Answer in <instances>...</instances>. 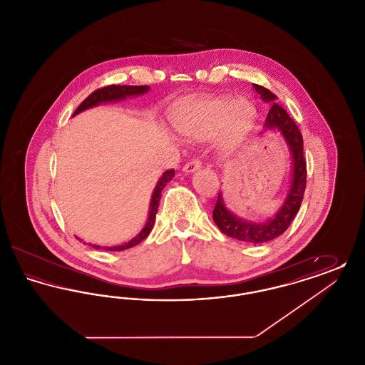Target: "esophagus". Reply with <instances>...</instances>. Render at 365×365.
Returning <instances> with one entry per match:
<instances>
[{"instance_id": "1", "label": "esophagus", "mask_w": 365, "mask_h": 365, "mask_svg": "<svg viewBox=\"0 0 365 365\" xmlns=\"http://www.w3.org/2000/svg\"><path fill=\"white\" fill-rule=\"evenodd\" d=\"M200 168H201V161L197 160V158H192L187 164H185L183 173H185V174H191V173H194V171H197V170H200Z\"/></svg>"}]
</instances>
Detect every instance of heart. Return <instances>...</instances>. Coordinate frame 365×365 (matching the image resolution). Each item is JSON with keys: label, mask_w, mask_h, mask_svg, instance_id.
<instances>
[{"label": "heart", "mask_w": 365, "mask_h": 365, "mask_svg": "<svg viewBox=\"0 0 365 365\" xmlns=\"http://www.w3.org/2000/svg\"><path fill=\"white\" fill-rule=\"evenodd\" d=\"M255 118L256 109L247 100L210 98L178 106L171 122L185 138L202 140L217 134L219 150L231 153L247 138Z\"/></svg>", "instance_id": "obj_1"}]
</instances>
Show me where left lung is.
Returning a JSON list of instances; mask_svg holds the SVG:
<instances>
[{"instance_id":"1","label":"left lung","mask_w":365,"mask_h":365,"mask_svg":"<svg viewBox=\"0 0 365 365\" xmlns=\"http://www.w3.org/2000/svg\"><path fill=\"white\" fill-rule=\"evenodd\" d=\"M253 87L257 91V94H260L261 100L264 103L271 104V109L268 112L261 134H264L265 131H278L289 148L292 158L290 186L282 202V207L272 217L267 220L252 222L240 217L238 215L227 208L222 191L217 195V202L212 215L216 226L219 227V230L223 234H226L227 237H231L242 242L257 245L275 240L277 237L282 235L293 222L301 207L307 186V161L304 158L302 135L294 120L289 116V113L275 103L278 97L268 88L260 85L253 83Z\"/></svg>"}]
</instances>
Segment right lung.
Returning a JSON list of instances; mask_svg holds the SVG:
<instances>
[{
    "label": "right lung",
    "mask_w": 365,
    "mask_h": 365,
    "mask_svg": "<svg viewBox=\"0 0 365 365\" xmlns=\"http://www.w3.org/2000/svg\"><path fill=\"white\" fill-rule=\"evenodd\" d=\"M150 90L149 86H120V85H110V86L103 87L96 90L94 93H91L86 100L76 108V110L73 112L72 116L79 115L81 112L98 106V105L109 104V103H119L124 101L125 98L130 97H137L142 96L145 93H148ZM175 176V170H168L164 174L161 175V178L157 180L156 187L152 192V198H150V205H149V213H148V220L145 223L143 228L139 231L138 234L130 240L128 242L122 243V245H116V246H100V245H93L88 243L90 246H93L94 249H104V250H110V252H120L130 249L139 242H142L152 231V228L155 226V220H156V213L158 210V204H160V198H161V191L165 187V185L173 179ZM78 238V237H76ZM79 240V238H78ZM82 242V241H81Z\"/></svg>",
    "instance_id": "obj_1"
}]
</instances>
